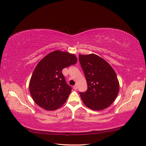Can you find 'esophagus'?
<instances>
[{"label":"esophagus","mask_w":146,"mask_h":146,"mask_svg":"<svg viewBox=\"0 0 146 146\" xmlns=\"http://www.w3.org/2000/svg\"><path fill=\"white\" fill-rule=\"evenodd\" d=\"M73 88V89H74V90H77V89H78V85H74Z\"/></svg>","instance_id":"1"}]
</instances>
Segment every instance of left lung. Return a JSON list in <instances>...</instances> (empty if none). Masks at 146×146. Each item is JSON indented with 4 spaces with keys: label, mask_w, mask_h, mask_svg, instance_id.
<instances>
[{
    "label": "left lung",
    "mask_w": 146,
    "mask_h": 146,
    "mask_svg": "<svg viewBox=\"0 0 146 146\" xmlns=\"http://www.w3.org/2000/svg\"><path fill=\"white\" fill-rule=\"evenodd\" d=\"M88 88L79 94L89 108L99 111L110 106L119 91V82L114 70L104 59L95 54L79 55Z\"/></svg>",
    "instance_id": "8db88e82"
}]
</instances>
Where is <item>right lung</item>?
Here are the masks:
<instances>
[{
	"instance_id": "add662e5",
	"label": "right lung",
	"mask_w": 146,
	"mask_h": 146,
	"mask_svg": "<svg viewBox=\"0 0 146 146\" xmlns=\"http://www.w3.org/2000/svg\"><path fill=\"white\" fill-rule=\"evenodd\" d=\"M77 61L73 54L56 50L38 62L29 82L31 95L38 105L53 111L66 102L72 87L67 84L62 70Z\"/></svg>"
}]
</instances>
